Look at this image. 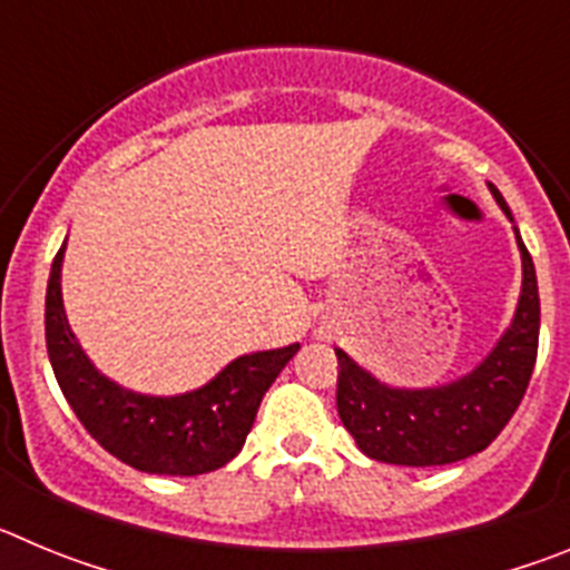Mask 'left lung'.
Returning <instances> with one entry per match:
<instances>
[{
  "label": "left lung",
  "instance_id": "obj_1",
  "mask_svg": "<svg viewBox=\"0 0 570 570\" xmlns=\"http://www.w3.org/2000/svg\"><path fill=\"white\" fill-rule=\"evenodd\" d=\"M488 188L513 223L500 190ZM513 234L522 254L520 305L511 328L471 374L442 387H387L336 351V411L362 454L411 468L460 462L485 451L520 407L540 345V291L525 242L517 228Z\"/></svg>",
  "mask_w": 570,
  "mask_h": 570
}]
</instances>
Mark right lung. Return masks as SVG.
Listing matches in <instances>:
<instances>
[{
    "mask_svg": "<svg viewBox=\"0 0 570 570\" xmlns=\"http://www.w3.org/2000/svg\"><path fill=\"white\" fill-rule=\"evenodd\" d=\"M65 245L50 265L45 294V342L65 400L94 440L125 465L165 476H196L223 468L245 445L256 411L299 345L245 354L208 385L179 396L125 391L94 367L62 308Z\"/></svg>",
    "mask_w": 570,
    "mask_h": 570,
    "instance_id": "obj_1",
    "label": "right lung"
}]
</instances>
